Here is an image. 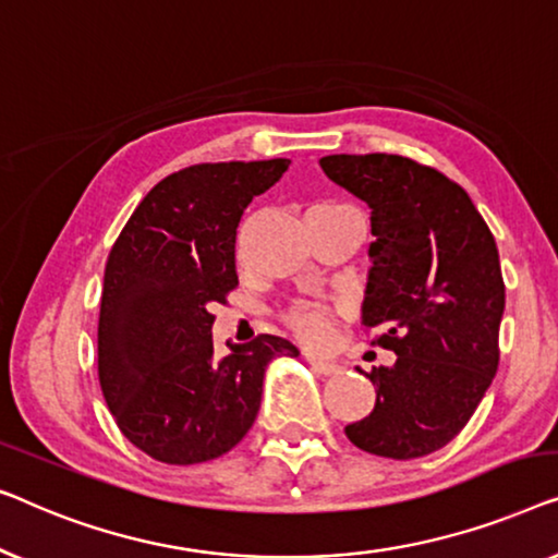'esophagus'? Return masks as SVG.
<instances>
[{"label":"esophagus","mask_w":558,"mask_h":558,"mask_svg":"<svg viewBox=\"0 0 558 558\" xmlns=\"http://www.w3.org/2000/svg\"><path fill=\"white\" fill-rule=\"evenodd\" d=\"M305 361H308V364L316 368L318 374H339V364H336V361H326V359H320V356H316V354H305Z\"/></svg>","instance_id":"1"}]
</instances>
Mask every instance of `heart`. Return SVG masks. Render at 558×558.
<instances>
[{"label": "heart", "instance_id": "obj_1", "mask_svg": "<svg viewBox=\"0 0 558 558\" xmlns=\"http://www.w3.org/2000/svg\"><path fill=\"white\" fill-rule=\"evenodd\" d=\"M316 209H343L341 204H318ZM286 324L298 339L305 343H320L328 339L333 324V311L328 305L301 303L286 313Z\"/></svg>", "mask_w": 558, "mask_h": 558}]
</instances>
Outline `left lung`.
I'll return each instance as SVG.
<instances>
[{
  "mask_svg": "<svg viewBox=\"0 0 558 558\" xmlns=\"http://www.w3.org/2000/svg\"><path fill=\"white\" fill-rule=\"evenodd\" d=\"M318 163L372 211L361 324L381 328L376 343L397 354L366 374L374 410L347 437L379 458H425L468 425L498 372L506 286L496 240L468 192L437 169L397 154Z\"/></svg>",
  "mask_w": 558,
  "mask_h": 558,
  "instance_id": "obj_1",
  "label": "left lung"
}]
</instances>
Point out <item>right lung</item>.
Segmentation results:
<instances>
[{"label": "right lung", "mask_w": 558, "mask_h": 558, "mask_svg": "<svg viewBox=\"0 0 558 558\" xmlns=\"http://www.w3.org/2000/svg\"><path fill=\"white\" fill-rule=\"evenodd\" d=\"M288 159L197 163L161 179L108 255L98 318V379L116 425L167 465L230 452L260 410L265 368L298 356L263 333L217 356L211 308L238 286L242 211Z\"/></svg>", "instance_id": "obj_1"}]
</instances>
